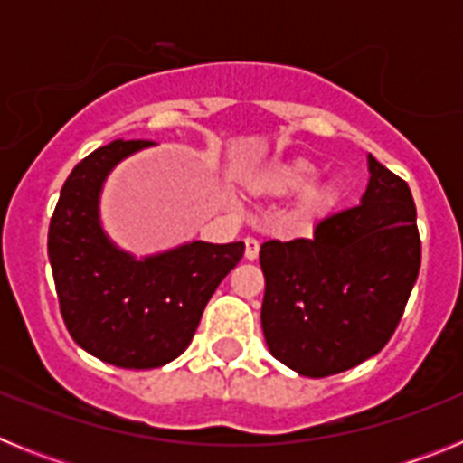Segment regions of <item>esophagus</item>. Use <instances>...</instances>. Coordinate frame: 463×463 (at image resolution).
I'll return each mask as SVG.
<instances>
[{
  "instance_id": "obj_1",
  "label": "esophagus",
  "mask_w": 463,
  "mask_h": 463,
  "mask_svg": "<svg viewBox=\"0 0 463 463\" xmlns=\"http://www.w3.org/2000/svg\"><path fill=\"white\" fill-rule=\"evenodd\" d=\"M257 257H260V241L248 236V239H245V260L252 261L257 260Z\"/></svg>"
}]
</instances>
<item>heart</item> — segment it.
Returning a JSON list of instances; mask_svg holds the SVG:
<instances>
[{
	"mask_svg": "<svg viewBox=\"0 0 463 463\" xmlns=\"http://www.w3.org/2000/svg\"><path fill=\"white\" fill-rule=\"evenodd\" d=\"M315 175H317V166L310 165L308 159H289V162L269 166L261 174L260 190L267 194H292L304 189L294 206V218L298 222H313L336 199L334 187L326 183H313Z\"/></svg>",
	"mask_w": 463,
	"mask_h": 463,
	"instance_id": "1",
	"label": "heart"
}]
</instances>
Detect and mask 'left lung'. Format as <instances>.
I'll list each match as a JSON object with an SVG mask.
<instances>
[{"label":"left lung","mask_w":463,"mask_h":463,"mask_svg":"<svg viewBox=\"0 0 463 463\" xmlns=\"http://www.w3.org/2000/svg\"><path fill=\"white\" fill-rule=\"evenodd\" d=\"M357 206L326 215L310 239L267 241L261 329L269 353L308 378L343 373L394 334L420 273L411 187L369 155Z\"/></svg>","instance_id":"1"}]
</instances>
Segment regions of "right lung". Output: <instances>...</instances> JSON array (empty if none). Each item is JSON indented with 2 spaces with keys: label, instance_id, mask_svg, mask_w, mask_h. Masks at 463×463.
Returning <instances> with one entry per match:
<instances>
[{
  "label": "right lung",
  "instance_id": "obj_1",
  "mask_svg": "<svg viewBox=\"0 0 463 463\" xmlns=\"http://www.w3.org/2000/svg\"><path fill=\"white\" fill-rule=\"evenodd\" d=\"M148 141H110L69 174L48 229V260L69 334L120 369H157L185 353L208 298L243 257V241H190L134 257L101 227L109 174Z\"/></svg>",
  "mask_w": 463,
  "mask_h": 463
}]
</instances>
